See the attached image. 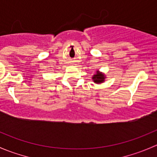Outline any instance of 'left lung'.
Returning a JSON list of instances; mask_svg holds the SVG:
<instances>
[{"label": "left lung", "mask_w": 157, "mask_h": 157, "mask_svg": "<svg viewBox=\"0 0 157 157\" xmlns=\"http://www.w3.org/2000/svg\"><path fill=\"white\" fill-rule=\"evenodd\" d=\"M105 75L99 71H96V74L93 76L92 79L96 83H101L105 81Z\"/></svg>", "instance_id": "left-lung-1"}]
</instances>
